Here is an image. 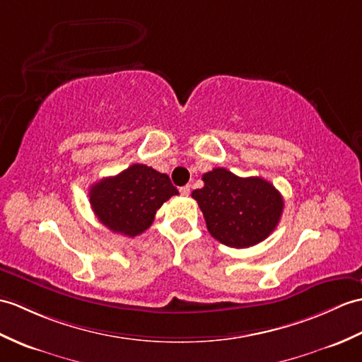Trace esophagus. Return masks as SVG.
I'll return each mask as SVG.
<instances>
[{
    "mask_svg": "<svg viewBox=\"0 0 362 362\" xmlns=\"http://www.w3.org/2000/svg\"><path fill=\"white\" fill-rule=\"evenodd\" d=\"M179 191H180L182 196H188L191 192V187H189V185H185V187H180Z\"/></svg>",
    "mask_w": 362,
    "mask_h": 362,
    "instance_id": "34e87169",
    "label": "esophagus"
}]
</instances>
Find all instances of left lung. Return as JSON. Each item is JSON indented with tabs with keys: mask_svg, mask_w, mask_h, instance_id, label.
Masks as SVG:
<instances>
[{
	"mask_svg": "<svg viewBox=\"0 0 362 362\" xmlns=\"http://www.w3.org/2000/svg\"><path fill=\"white\" fill-rule=\"evenodd\" d=\"M204 188L192 199L204 213L206 228L226 247L248 248L265 240L281 221L284 199L270 182L239 177L225 168L202 175Z\"/></svg>",
	"mask_w": 362,
	"mask_h": 362,
	"instance_id": "8db88e82",
	"label": "left lung"
}]
</instances>
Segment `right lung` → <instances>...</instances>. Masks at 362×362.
<instances>
[{"mask_svg":"<svg viewBox=\"0 0 362 362\" xmlns=\"http://www.w3.org/2000/svg\"><path fill=\"white\" fill-rule=\"evenodd\" d=\"M179 191L166 174L134 163L120 174L105 177L89 189L90 208L112 233L134 238L148 230L165 202Z\"/></svg>","mask_w":362,"mask_h":362,"instance_id":"right-lung-1","label":"right lung"}]
</instances>
